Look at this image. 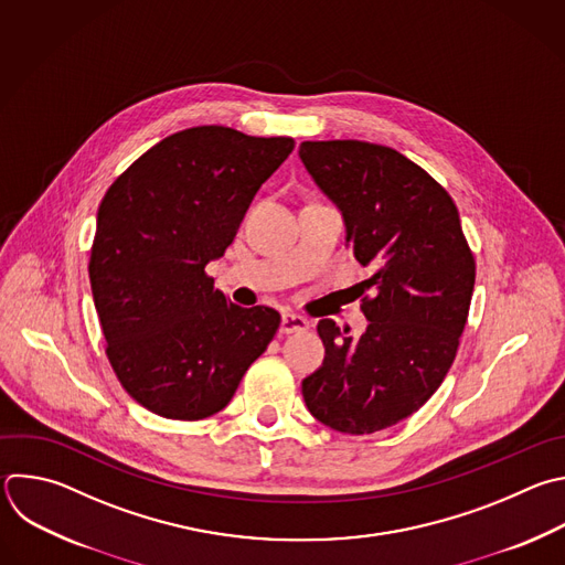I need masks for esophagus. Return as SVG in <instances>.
I'll return each instance as SVG.
<instances>
[{
	"instance_id": "34e87169",
	"label": "esophagus",
	"mask_w": 565,
	"mask_h": 565,
	"mask_svg": "<svg viewBox=\"0 0 565 565\" xmlns=\"http://www.w3.org/2000/svg\"><path fill=\"white\" fill-rule=\"evenodd\" d=\"M308 326H310V321H308L306 317L295 315V312H286V315L281 317V328H279V332H281V334H297V332L308 330Z\"/></svg>"
}]
</instances>
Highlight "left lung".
<instances>
[{"label":"left lung","instance_id":"left-lung-1","mask_svg":"<svg viewBox=\"0 0 565 565\" xmlns=\"http://www.w3.org/2000/svg\"><path fill=\"white\" fill-rule=\"evenodd\" d=\"M299 157L337 204L367 328L359 339L321 319L326 356L301 382L310 415L370 435L417 413L441 386L468 321L475 257L446 188L395 148L356 139L303 141Z\"/></svg>","mask_w":565,"mask_h":565}]
</instances>
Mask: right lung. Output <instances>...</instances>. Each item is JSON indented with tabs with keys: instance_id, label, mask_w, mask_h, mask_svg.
Instances as JSON below:
<instances>
[{
	"instance_id": "obj_1",
	"label": "right lung",
	"mask_w": 565,
	"mask_h": 565,
	"mask_svg": "<svg viewBox=\"0 0 565 565\" xmlns=\"http://www.w3.org/2000/svg\"><path fill=\"white\" fill-rule=\"evenodd\" d=\"M292 148V137L185 128L106 191L90 288L117 380L150 413L179 422L220 413L273 341L279 312L235 306L206 266L233 244L262 183Z\"/></svg>"
}]
</instances>
